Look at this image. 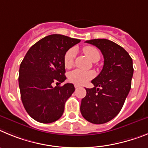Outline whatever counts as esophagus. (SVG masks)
<instances>
[{"label":"esophagus","mask_w":148,"mask_h":148,"mask_svg":"<svg viewBox=\"0 0 148 148\" xmlns=\"http://www.w3.org/2000/svg\"><path fill=\"white\" fill-rule=\"evenodd\" d=\"M74 87H75V88H79V85H77V84H74Z\"/></svg>","instance_id":"esophagus-1"}]
</instances>
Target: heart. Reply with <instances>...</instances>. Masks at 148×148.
I'll use <instances>...</instances> for the list:
<instances>
[{
    "instance_id": "obj_1",
    "label": "heart",
    "mask_w": 148,
    "mask_h": 148,
    "mask_svg": "<svg viewBox=\"0 0 148 148\" xmlns=\"http://www.w3.org/2000/svg\"><path fill=\"white\" fill-rule=\"evenodd\" d=\"M83 53L91 61L95 62L100 59V52L98 50L92 46H86L83 47ZM76 56V50L74 48H71L67 51L64 55L63 62L66 69H70L74 65V58ZM95 76V73L92 71H83L80 69H75L71 71L69 74V81L76 83L77 85H83L88 83L90 79Z\"/></svg>"
}]
</instances>
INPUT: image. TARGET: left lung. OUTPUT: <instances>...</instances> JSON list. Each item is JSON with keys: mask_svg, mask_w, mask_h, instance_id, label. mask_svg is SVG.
<instances>
[{"mask_svg": "<svg viewBox=\"0 0 148 148\" xmlns=\"http://www.w3.org/2000/svg\"><path fill=\"white\" fill-rule=\"evenodd\" d=\"M86 42L101 50L104 62L101 73L92 80L95 87L86 88V95L82 99L80 112L83 118L92 124H104L120 112L129 94L133 74V60L123 47L108 39L97 38Z\"/></svg>", "mask_w": 148, "mask_h": 148, "instance_id": "8db88e82", "label": "left lung"}]
</instances>
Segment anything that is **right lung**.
Listing matches in <instances>:
<instances>
[{"mask_svg": "<svg viewBox=\"0 0 148 148\" xmlns=\"http://www.w3.org/2000/svg\"><path fill=\"white\" fill-rule=\"evenodd\" d=\"M79 42L53 34L34 44L24 56L19 69L21 97L24 109L34 120L49 124L63 114L65 102L75 88L72 83L55 87L52 84L65 80L64 55Z\"/></svg>", "mask_w": 148, "mask_h": 148, "instance_id": "obj_1", "label": "right lung"}]
</instances>
